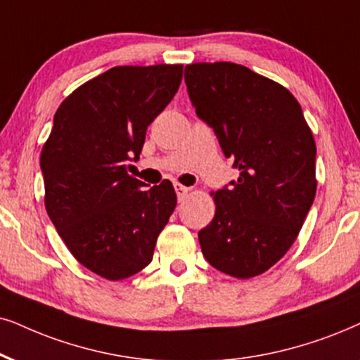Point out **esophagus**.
<instances>
[{
	"label": "esophagus",
	"mask_w": 360,
	"mask_h": 360,
	"mask_svg": "<svg viewBox=\"0 0 360 360\" xmlns=\"http://www.w3.org/2000/svg\"><path fill=\"white\" fill-rule=\"evenodd\" d=\"M174 189H176L177 199H179V201H183V199L189 194V191H191L189 188H186V186H183V184H174Z\"/></svg>",
	"instance_id": "esophagus-1"
}]
</instances>
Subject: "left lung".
Listing matches in <instances>:
<instances>
[{"instance_id": "left-lung-1", "label": "left lung", "mask_w": 360, "mask_h": 360, "mask_svg": "<svg viewBox=\"0 0 360 360\" xmlns=\"http://www.w3.org/2000/svg\"><path fill=\"white\" fill-rule=\"evenodd\" d=\"M186 86L198 116L239 169L211 193L216 214L199 231L206 261L238 279L271 269L297 239L317 189L316 141L288 88L236 63H193Z\"/></svg>"}]
</instances>
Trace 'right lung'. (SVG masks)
Wrapping results in <instances>:
<instances>
[{"instance_id":"add662e5","label":"right lung","mask_w":360,"mask_h":360,"mask_svg":"<svg viewBox=\"0 0 360 360\" xmlns=\"http://www.w3.org/2000/svg\"><path fill=\"white\" fill-rule=\"evenodd\" d=\"M183 81V65L116 66L86 81L59 104L41 149L44 206L76 261L121 281L153 261L174 211L171 181L144 189L127 172L146 129Z\"/></svg>"}]
</instances>
